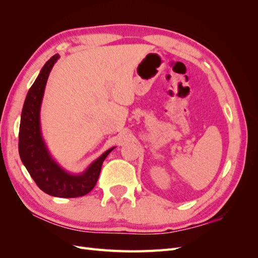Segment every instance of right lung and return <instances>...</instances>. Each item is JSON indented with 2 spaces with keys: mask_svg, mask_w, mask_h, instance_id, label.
<instances>
[{
  "mask_svg": "<svg viewBox=\"0 0 258 258\" xmlns=\"http://www.w3.org/2000/svg\"><path fill=\"white\" fill-rule=\"evenodd\" d=\"M58 59L59 54H54L46 62L28 91L21 113L18 148L22 163L44 192L60 198H76L92 190L102 163L114 147L101 155L81 174L67 172L51 158L42 138L40 110L46 83Z\"/></svg>",
  "mask_w": 258,
  "mask_h": 258,
  "instance_id": "right-lung-1",
  "label": "right lung"
}]
</instances>
